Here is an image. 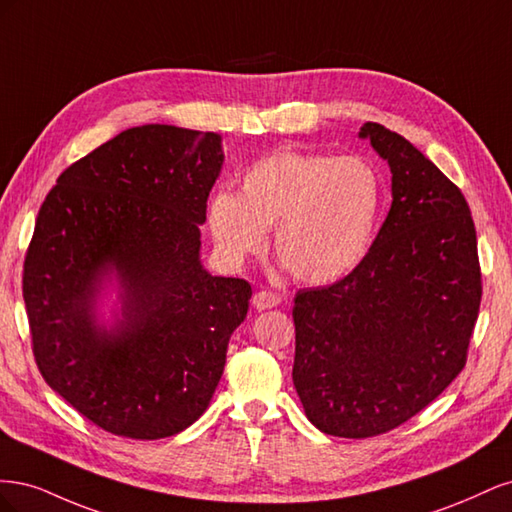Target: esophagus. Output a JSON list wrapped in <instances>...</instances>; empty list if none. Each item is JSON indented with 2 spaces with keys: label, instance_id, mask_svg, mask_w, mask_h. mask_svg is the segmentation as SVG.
<instances>
[{
  "label": "esophagus",
  "instance_id": "obj_1",
  "mask_svg": "<svg viewBox=\"0 0 512 512\" xmlns=\"http://www.w3.org/2000/svg\"><path fill=\"white\" fill-rule=\"evenodd\" d=\"M252 305L258 309V312H262V309H271V307L280 305V297H277L275 292L260 290V292H256L254 297H252Z\"/></svg>",
  "mask_w": 512,
  "mask_h": 512
}]
</instances>
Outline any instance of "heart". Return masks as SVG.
I'll use <instances>...</instances> for the list:
<instances>
[{"label":"heart","instance_id":"obj_1","mask_svg":"<svg viewBox=\"0 0 512 512\" xmlns=\"http://www.w3.org/2000/svg\"><path fill=\"white\" fill-rule=\"evenodd\" d=\"M382 209V177L361 156L280 149L245 170L239 194L215 192L209 230L230 265L273 247L294 280L329 284L367 254Z\"/></svg>","mask_w":512,"mask_h":512}]
</instances>
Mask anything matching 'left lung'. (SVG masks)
<instances>
[{
  "label": "left lung",
  "mask_w": 512,
  "mask_h": 512,
  "mask_svg": "<svg viewBox=\"0 0 512 512\" xmlns=\"http://www.w3.org/2000/svg\"><path fill=\"white\" fill-rule=\"evenodd\" d=\"M359 138L391 168L389 215L352 273L299 290L292 307L294 389L339 438L378 436L429 406L466 365L483 294L461 190L380 123Z\"/></svg>",
  "instance_id": "left-lung-1"
}]
</instances>
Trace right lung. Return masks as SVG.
Segmentation results:
<instances>
[{
  "mask_svg": "<svg viewBox=\"0 0 512 512\" xmlns=\"http://www.w3.org/2000/svg\"><path fill=\"white\" fill-rule=\"evenodd\" d=\"M222 164L220 134L147 123L68 166L40 207L23 271L36 363L115 436L160 440L190 427L245 320L252 286L200 260Z\"/></svg>",
  "mask_w": 512,
  "mask_h": 512,
  "instance_id": "1",
  "label": "right lung"
}]
</instances>
